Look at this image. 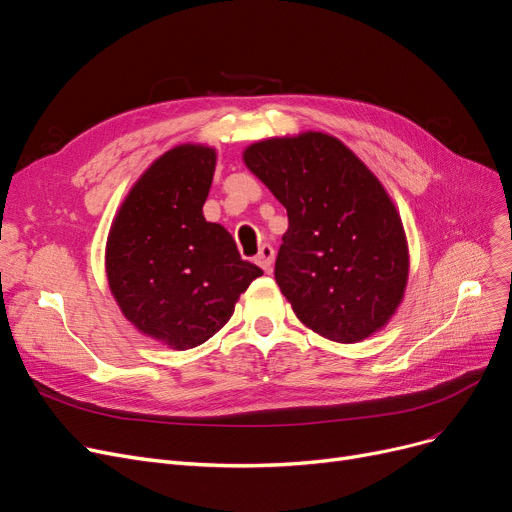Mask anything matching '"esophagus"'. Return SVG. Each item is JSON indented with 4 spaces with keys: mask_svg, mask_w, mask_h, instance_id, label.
Listing matches in <instances>:
<instances>
[{
    "mask_svg": "<svg viewBox=\"0 0 512 512\" xmlns=\"http://www.w3.org/2000/svg\"><path fill=\"white\" fill-rule=\"evenodd\" d=\"M257 265L261 267L263 272H272V265H274V247L272 245H263L255 257Z\"/></svg>",
    "mask_w": 512,
    "mask_h": 512,
    "instance_id": "1",
    "label": "esophagus"
}]
</instances>
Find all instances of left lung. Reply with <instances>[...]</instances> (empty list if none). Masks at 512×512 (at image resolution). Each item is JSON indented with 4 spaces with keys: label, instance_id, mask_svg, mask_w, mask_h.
Listing matches in <instances>:
<instances>
[{
    "label": "left lung",
    "instance_id": "8db88e82",
    "mask_svg": "<svg viewBox=\"0 0 512 512\" xmlns=\"http://www.w3.org/2000/svg\"><path fill=\"white\" fill-rule=\"evenodd\" d=\"M242 157L286 207L274 276L297 317L344 344L386 326L405 294L409 253L380 180L324 132L261 141Z\"/></svg>",
    "mask_w": 512,
    "mask_h": 512
}]
</instances>
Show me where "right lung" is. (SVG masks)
Instances as JSON below:
<instances>
[{
  "label": "right lung",
  "mask_w": 512,
  "mask_h": 512,
  "mask_svg": "<svg viewBox=\"0 0 512 512\" xmlns=\"http://www.w3.org/2000/svg\"><path fill=\"white\" fill-rule=\"evenodd\" d=\"M215 151L180 145L132 186L107 236L105 270L122 313L176 351L203 344L263 272L230 232L205 222Z\"/></svg>",
  "instance_id": "add662e5"
}]
</instances>
